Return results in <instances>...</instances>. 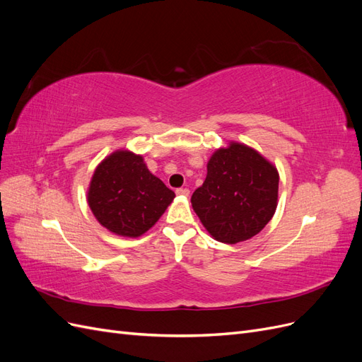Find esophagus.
I'll use <instances>...</instances> for the list:
<instances>
[{
  "label": "esophagus",
  "instance_id": "obj_1",
  "mask_svg": "<svg viewBox=\"0 0 362 362\" xmlns=\"http://www.w3.org/2000/svg\"><path fill=\"white\" fill-rule=\"evenodd\" d=\"M177 194H180V196H189L190 194V190L189 189H177Z\"/></svg>",
  "mask_w": 362,
  "mask_h": 362
}]
</instances>
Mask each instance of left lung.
Segmentation results:
<instances>
[{
  "label": "left lung",
  "instance_id": "obj_1",
  "mask_svg": "<svg viewBox=\"0 0 362 362\" xmlns=\"http://www.w3.org/2000/svg\"><path fill=\"white\" fill-rule=\"evenodd\" d=\"M279 175L252 148L231 144L206 164V178L192 194L194 213L217 242L235 245L257 235L275 214Z\"/></svg>",
  "mask_w": 362,
  "mask_h": 362
}]
</instances>
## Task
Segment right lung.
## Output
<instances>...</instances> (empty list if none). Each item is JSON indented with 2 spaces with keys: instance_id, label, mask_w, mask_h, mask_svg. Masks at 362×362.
Instances as JSON below:
<instances>
[{
  "instance_id": "obj_1",
  "label": "right lung",
  "mask_w": 362,
  "mask_h": 362,
  "mask_svg": "<svg viewBox=\"0 0 362 362\" xmlns=\"http://www.w3.org/2000/svg\"><path fill=\"white\" fill-rule=\"evenodd\" d=\"M175 193L152 175L144 158L116 151L96 168L87 202L104 228L122 237H139L166 211Z\"/></svg>"
}]
</instances>
